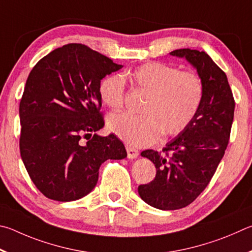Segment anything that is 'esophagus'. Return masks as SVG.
I'll return each mask as SVG.
<instances>
[{"label": "esophagus", "instance_id": "34e87169", "mask_svg": "<svg viewBox=\"0 0 252 252\" xmlns=\"http://www.w3.org/2000/svg\"><path fill=\"white\" fill-rule=\"evenodd\" d=\"M126 151H127V157L130 158V159H134V158H137L138 154H139L137 149H135V148H133V147H129V146L126 147Z\"/></svg>", "mask_w": 252, "mask_h": 252}]
</instances>
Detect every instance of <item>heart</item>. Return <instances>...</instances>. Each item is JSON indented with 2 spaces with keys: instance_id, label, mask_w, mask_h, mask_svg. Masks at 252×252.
<instances>
[{
  "instance_id": "heart-1",
  "label": "heart",
  "mask_w": 252,
  "mask_h": 252,
  "mask_svg": "<svg viewBox=\"0 0 252 252\" xmlns=\"http://www.w3.org/2000/svg\"><path fill=\"white\" fill-rule=\"evenodd\" d=\"M126 75L136 90L145 95L140 115L113 114L107 126L128 146H149L159 139L161 133L167 137L179 135L199 112L205 87L198 74L152 62ZM99 95L110 108H121L125 98V79L119 74L109 75L100 84Z\"/></svg>"
}]
</instances>
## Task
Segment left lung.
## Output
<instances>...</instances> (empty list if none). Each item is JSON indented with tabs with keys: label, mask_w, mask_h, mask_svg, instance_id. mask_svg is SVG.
I'll return each mask as SVG.
<instances>
[{
	"label": "left lung",
	"mask_w": 252,
	"mask_h": 252,
	"mask_svg": "<svg viewBox=\"0 0 252 252\" xmlns=\"http://www.w3.org/2000/svg\"><path fill=\"white\" fill-rule=\"evenodd\" d=\"M170 55L185 57L197 68L205 96L190 125L161 152H142L155 164L156 176L138 186V193L146 204L161 210L187 207L208 186L227 149L235 114L227 75L208 54L180 48Z\"/></svg>",
	"instance_id": "left-lung-1"
}]
</instances>
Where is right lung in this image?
I'll list each match as a JSON object with an SVG mask.
<instances>
[{
	"label": "right lung",
	"mask_w": 252,
	"mask_h": 252,
	"mask_svg": "<svg viewBox=\"0 0 252 252\" xmlns=\"http://www.w3.org/2000/svg\"><path fill=\"white\" fill-rule=\"evenodd\" d=\"M122 65L86 45L70 43L39 60L20 101V152L35 186L57 201H73L96 186L107 159L127 156L103 128L100 81Z\"/></svg>",
	"instance_id": "obj_1"
}]
</instances>
